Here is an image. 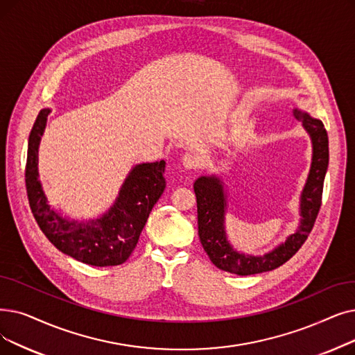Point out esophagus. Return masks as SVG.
Segmentation results:
<instances>
[{
    "mask_svg": "<svg viewBox=\"0 0 355 355\" xmlns=\"http://www.w3.org/2000/svg\"><path fill=\"white\" fill-rule=\"evenodd\" d=\"M181 162H182V166L186 169H196L198 166L197 158L194 155H191V153H184L181 158Z\"/></svg>",
    "mask_w": 355,
    "mask_h": 355,
    "instance_id": "esophagus-1",
    "label": "esophagus"
}]
</instances>
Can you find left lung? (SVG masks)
<instances>
[{
	"label": "left lung",
	"instance_id": "obj_1",
	"mask_svg": "<svg viewBox=\"0 0 355 355\" xmlns=\"http://www.w3.org/2000/svg\"><path fill=\"white\" fill-rule=\"evenodd\" d=\"M296 119L312 141V162L304 187L300 194V223L295 234L286 238L274 250L264 255H248L238 252L227 241L225 216L227 210V194L225 182L218 175H202L194 182L197 198L198 236L211 263L227 272L251 275L271 271L283 266L295 255L311 234L322 202L323 180L329 164L328 133L319 119L295 109Z\"/></svg>",
	"mask_w": 355,
	"mask_h": 355
}]
</instances>
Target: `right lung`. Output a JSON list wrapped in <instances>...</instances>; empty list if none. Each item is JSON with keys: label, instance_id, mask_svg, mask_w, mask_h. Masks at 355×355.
I'll return each instance as SVG.
<instances>
[{"label": "right lung", "instance_id": "1", "mask_svg": "<svg viewBox=\"0 0 355 355\" xmlns=\"http://www.w3.org/2000/svg\"><path fill=\"white\" fill-rule=\"evenodd\" d=\"M51 109H42L28 136L26 189L35 219L56 248L88 266H120L139 241L152 207L165 190V161L135 165L113 206L97 219L64 218L48 203L39 180V145Z\"/></svg>", "mask_w": 355, "mask_h": 355}]
</instances>
